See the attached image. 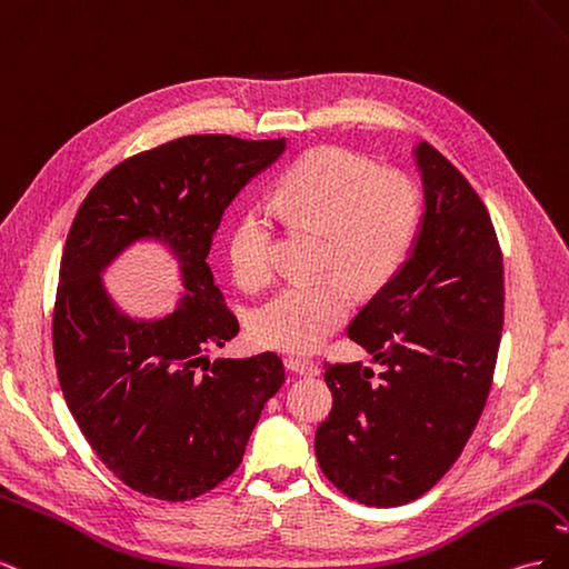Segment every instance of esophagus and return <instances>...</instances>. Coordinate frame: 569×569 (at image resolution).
Returning <instances> with one entry per match:
<instances>
[{"label":"esophagus","instance_id":"34e87169","mask_svg":"<svg viewBox=\"0 0 569 569\" xmlns=\"http://www.w3.org/2000/svg\"><path fill=\"white\" fill-rule=\"evenodd\" d=\"M284 366L289 372L301 375V377H318L320 375V368L313 363V360H306V358L289 356V358H284Z\"/></svg>","mask_w":569,"mask_h":569}]
</instances>
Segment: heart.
<instances>
[{
  "instance_id": "heart-1",
  "label": "heart",
  "mask_w": 569,
  "mask_h": 569,
  "mask_svg": "<svg viewBox=\"0 0 569 569\" xmlns=\"http://www.w3.org/2000/svg\"><path fill=\"white\" fill-rule=\"evenodd\" d=\"M278 211L325 230L322 272L316 282H291L253 318L256 339L287 353H311L347 322L353 287H385L416 239L420 226L418 189L401 176H382L375 163L351 151L320 147L308 151L278 189ZM272 220L251 211L230 234V266L237 282L256 289L272 280Z\"/></svg>"
}]
</instances>
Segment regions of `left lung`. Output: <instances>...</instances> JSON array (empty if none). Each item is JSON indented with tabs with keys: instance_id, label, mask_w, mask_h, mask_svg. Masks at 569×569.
<instances>
[{
	"instance_id": "8db88e82",
	"label": "left lung",
	"mask_w": 569,
	"mask_h": 569,
	"mask_svg": "<svg viewBox=\"0 0 569 569\" xmlns=\"http://www.w3.org/2000/svg\"><path fill=\"white\" fill-rule=\"evenodd\" d=\"M425 211L403 266L349 325L360 363L327 366L320 470L356 501H416L449 472L485 410L503 330V256L485 203L449 159L412 147Z\"/></svg>"
}]
</instances>
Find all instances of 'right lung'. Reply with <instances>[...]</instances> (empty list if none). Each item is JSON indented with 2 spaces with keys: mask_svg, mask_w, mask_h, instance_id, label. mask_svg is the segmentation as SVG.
<instances>
[{
  "mask_svg": "<svg viewBox=\"0 0 569 569\" xmlns=\"http://www.w3.org/2000/svg\"><path fill=\"white\" fill-rule=\"evenodd\" d=\"M284 140L189 134L118 163L84 197L66 239L54 308L63 399L99 460L144 496L189 501L242 462L284 382L282 360L209 358L237 335L209 258L232 199L278 161ZM157 243L177 266L173 312L128 315L106 272Z\"/></svg>",
  "mask_w": 569,
  "mask_h": 569,
  "instance_id": "1",
  "label": "right lung"
}]
</instances>
